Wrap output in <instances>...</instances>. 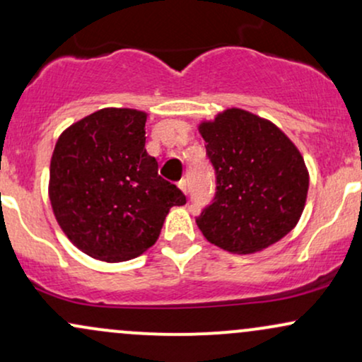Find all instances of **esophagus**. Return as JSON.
<instances>
[{
    "label": "esophagus",
    "instance_id": "esophagus-1",
    "mask_svg": "<svg viewBox=\"0 0 362 362\" xmlns=\"http://www.w3.org/2000/svg\"><path fill=\"white\" fill-rule=\"evenodd\" d=\"M178 187H180L184 192H187V190H189V182H187V178H182V180H178Z\"/></svg>",
    "mask_w": 362,
    "mask_h": 362
}]
</instances>
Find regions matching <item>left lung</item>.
<instances>
[{"instance_id":"1","label":"left lung","mask_w":362,"mask_h":362,"mask_svg":"<svg viewBox=\"0 0 362 362\" xmlns=\"http://www.w3.org/2000/svg\"><path fill=\"white\" fill-rule=\"evenodd\" d=\"M199 132L216 172V195L195 219L212 245L247 255L275 245L298 223L308 172L297 146L268 119L226 110Z\"/></svg>"}]
</instances>
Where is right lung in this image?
<instances>
[{
    "mask_svg": "<svg viewBox=\"0 0 362 362\" xmlns=\"http://www.w3.org/2000/svg\"><path fill=\"white\" fill-rule=\"evenodd\" d=\"M146 112L106 107L60 134L50 162L57 223L86 255L128 261L153 246L184 192L145 150Z\"/></svg>",
    "mask_w": 362,
    "mask_h": 362,
    "instance_id": "right-lung-1",
    "label": "right lung"
}]
</instances>
